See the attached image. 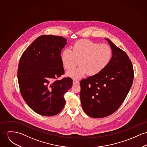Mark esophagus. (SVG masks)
Returning a JSON list of instances; mask_svg holds the SVG:
<instances>
[{
    "instance_id": "1",
    "label": "esophagus",
    "mask_w": 147,
    "mask_h": 147,
    "mask_svg": "<svg viewBox=\"0 0 147 147\" xmlns=\"http://www.w3.org/2000/svg\"><path fill=\"white\" fill-rule=\"evenodd\" d=\"M79 80H76V79H73V84H79Z\"/></svg>"
}]
</instances>
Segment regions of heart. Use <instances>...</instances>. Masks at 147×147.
<instances>
[{"instance_id":"obj_1","label":"heart","mask_w":147,"mask_h":147,"mask_svg":"<svg viewBox=\"0 0 147 147\" xmlns=\"http://www.w3.org/2000/svg\"><path fill=\"white\" fill-rule=\"evenodd\" d=\"M71 49H64L61 59L64 67L68 70L75 68L79 61V68L67 73L68 76L76 79L82 78L87 73L95 76L101 72L109 64L113 54L110 46L88 40L77 41Z\"/></svg>"}]
</instances>
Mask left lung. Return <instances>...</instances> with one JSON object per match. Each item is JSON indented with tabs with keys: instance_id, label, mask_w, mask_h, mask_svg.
I'll list each match as a JSON object with an SVG mask.
<instances>
[{
	"instance_id": "obj_1",
	"label": "left lung",
	"mask_w": 147,
	"mask_h": 147,
	"mask_svg": "<svg viewBox=\"0 0 147 147\" xmlns=\"http://www.w3.org/2000/svg\"><path fill=\"white\" fill-rule=\"evenodd\" d=\"M113 56L101 72L80 82V98L83 110L93 118H101L115 113L130 90L133 79L132 63L126 53L105 38Z\"/></svg>"
}]
</instances>
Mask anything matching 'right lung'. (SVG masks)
Returning <instances> with one entry per match:
<instances>
[{
  "instance_id": "right-lung-1",
  "label": "right lung",
  "mask_w": 147,
  "mask_h": 147,
  "mask_svg": "<svg viewBox=\"0 0 147 147\" xmlns=\"http://www.w3.org/2000/svg\"><path fill=\"white\" fill-rule=\"evenodd\" d=\"M67 40L42 35L29 46L21 57L18 80L21 95L35 113L46 116L59 113L64 108V94L72 87L69 77L55 80L64 74L61 51Z\"/></svg>"
}]
</instances>
